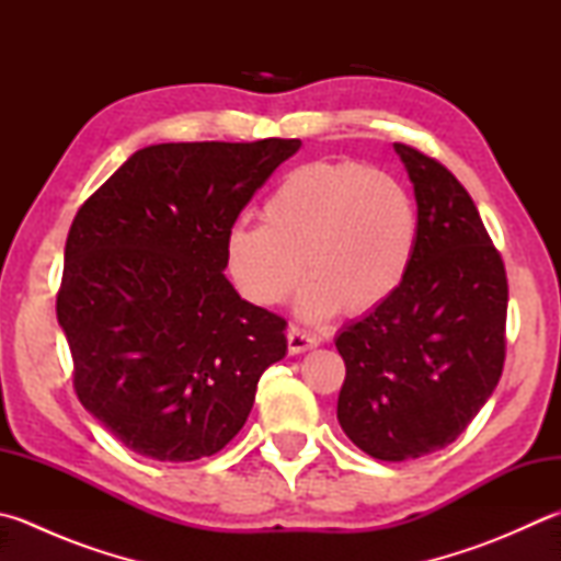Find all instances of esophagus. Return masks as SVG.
I'll return each instance as SVG.
<instances>
[{
  "mask_svg": "<svg viewBox=\"0 0 561 561\" xmlns=\"http://www.w3.org/2000/svg\"><path fill=\"white\" fill-rule=\"evenodd\" d=\"M317 344H320V340H317V336H312V334H308V332H302L300 327H290V330H288V352L290 354H302V352H308V348H312Z\"/></svg>",
  "mask_w": 561,
  "mask_h": 561,
  "instance_id": "1",
  "label": "esophagus"
}]
</instances>
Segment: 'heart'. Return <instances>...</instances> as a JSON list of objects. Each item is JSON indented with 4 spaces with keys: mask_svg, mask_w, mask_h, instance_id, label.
Returning <instances> with one entry per match:
<instances>
[{
    "mask_svg": "<svg viewBox=\"0 0 561 561\" xmlns=\"http://www.w3.org/2000/svg\"><path fill=\"white\" fill-rule=\"evenodd\" d=\"M420 237L408 187L364 163H310L283 178L259 225H234L225 239L231 283L259 308H273L312 278L298 310L327 320L366 314L403 285Z\"/></svg>",
    "mask_w": 561,
    "mask_h": 561,
    "instance_id": "heart-1",
    "label": "heart"
}]
</instances>
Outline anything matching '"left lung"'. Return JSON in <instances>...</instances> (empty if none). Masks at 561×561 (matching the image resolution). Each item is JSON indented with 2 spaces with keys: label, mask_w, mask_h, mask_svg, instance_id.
Returning <instances> with one entry per match:
<instances>
[{
  "label": "left lung",
  "mask_w": 561,
  "mask_h": 561,
  "mask_svg": "<svg viewBox=\"0 0 561 561\" xmlns=\"http://www.w3.org/2000/svg\"><path fill=\"white\" fill-rule=\"evenodd\" d=\"M415 190L420 237L403 285L346 324L336 420L380 461L451 445L499 386L508 280L471 195L435 158L393 144Z\"/></svg>",
  "instance_id": "left-lung-1"
}]
</instances>
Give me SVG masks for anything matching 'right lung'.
<instances>
[{
	"label": "right lung",
	"mask_w": 561,
	"mask_h": 561,
	"mask_svg": "<svg viewBox=\"0 0 561 561\" xmlns=\"http://www.w3.org/2000/svg\"><path fill=\"white\" fill-rule=\"evenodd\" d=\"M300 139L156 144L78 209L58 324L80 403L156 461L213 457L244 427L285 320L239 298L225 239Z\"/></svg>",
	"instance_id": "obj_1"
}]
</instances>
